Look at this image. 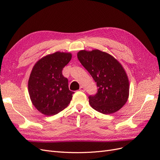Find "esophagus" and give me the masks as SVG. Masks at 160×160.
I'll return each instance as SVG.
<instances>
[{"instance_id": "esophagus-1", "label": "esophagus", "mask_w": 160, "mask_h": 160, "mask_svg": "<svg viewBox=\"0 0 160 160\" xmlns=\"http://www.w3.org/2000/svg\"><path fill=\"white\" fill-rule=\"evenodd\" d=\"M79 90H80L81 91H85V88H84L83 86H81Z\"/></svg>"}]
</instances>
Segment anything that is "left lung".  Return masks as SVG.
Segmentation results:
<instances>
[{
  "mask_svg": "<svg viewBox=\"0 0 160 160\" xmlns=\"http://www.w3.org/2000/svg\"><path fill=\"white\" fill-rule=\"evenodd\" d=\"M77 57L93 77L98 90L89 96L90 105L103 114L122 108L129 97V80L122 65L108 53L95 49L80 51Z\"/></svg>",
  "mask_w": 160,
  "mask_h": 160,
  "instance_id": "1",
  "label": "left lung"
}]
</instances>
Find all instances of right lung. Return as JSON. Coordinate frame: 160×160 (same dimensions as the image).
Returning a JSON list of instances; mask_svg holds the SVG:
<instances>
[{
  "instance_id": "right-lung-1",
  "label": "right lung",
  "mask_w": 160,
  "mask_h": 160,
  "mask_svg": "<svg viewBox=\"0 0 160 160\" xmlns=\"http://www.w3.org/2000/svg\"><path fill=\"white\" fill-rule=\"evenodd\" d=\"M71 57L69 52L58 51L42 57L34 65L28 79V93L41 113L56 115L70 103L74 92L69 90L68 79L62 71Z\"/></svg>"
}]
</instances>
